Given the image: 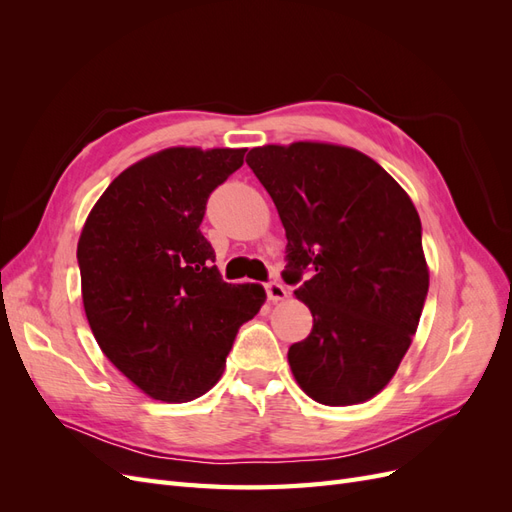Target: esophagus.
<instances>
[{
	"mask_svg": "<svg viewBox=\"0 0 512 512\" xmlns=\"http://www.w3.org/2000/svg\"><path fill=\"white\" fill-rule=\"evenodd\" d=\"M267 294H269V299L273 303H277V301H284L288 297V290L280 282H269L267 284Z\"/></svg>",
	"mask_w": 512,
	"mask_h": 512,
	"instance_id": "obj_1",
	"label": "esophagus"
}]
</instances>
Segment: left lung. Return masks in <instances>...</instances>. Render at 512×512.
Here are the masks:
<instances>
[{
    "label": "left lung",
    "instance_id": "obj_1",
    "mask_svg": "<svg viewBox=\"0 0 512 512\" xmlns=\"http://www.w3.org/2000/svg\"><path fill=\"white\" fill-rule=\"evenodd\" d=\"M247 166L286 230L284 280L314 318L288 363L324 406H354L391 382L429 290L421 218L406 190L352 147L262 145ZM310 277L302 280V271Z\"/></svg>",
    "mask_w": 512,
    "mask_h": 512
}]
</instances>
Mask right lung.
<instances>
[{"label": "right lung", "instance_id": "obj_1", "mask_svg": "<svg viewBox=\"0 0 512 512\" xmlns=\"http://www.w3.org/2000/svg\"><path fill=\"white\" fill-rule=\"evenodd\" d=\"M247 149L168 147L113 179L89 211L76 258L100 350L145 395L181 404L224 374L267 292L226 284L200 232L209 194Z\"/></svg>", "mask_w": 512, "mask_h": 512}]
</instances>
